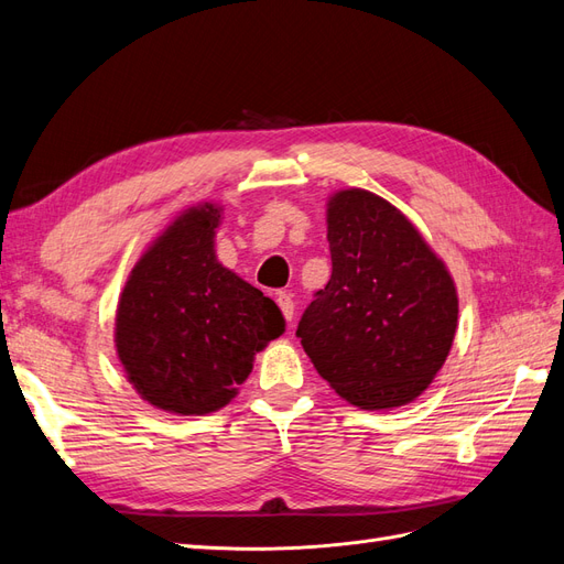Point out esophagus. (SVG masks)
Masks as SVG:
<instances>
[{
    "mask_svg": "<svg viewBox=\"0 0 564 564\" xmlns=\"http://www.w3.org/2000/svg\"><path fill=\"white\" fill-rule=\"evenodd\" d=\"M278 305H280V311H282V315H284V319L292 322V319H294V299H292V294H289V292H280V294H278Z\"/></svg>",
    "mask_w": 564,
    "mask_h": 564,
    "instance_id": "esophagus-1",
    "label": "esophagus"
}]
</instances>
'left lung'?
<instances>
[{
  "label": "left lung",
  "mask_w": 564,
  "mask_h": 564,
  "mask_svg": "<svg viewBox=\"0 0 564 564\" xmlns=\"http://www.w3.org/2000/svg\"><path fill=\"white\" fill-rule=\"evenodd\" d=\"M327 224L332 278L301 315V346L350 404L412 402L452 348L449 272L392 204L367 191L334 195Z\"/></svg>",
  "instance_id": "obj_1"
}]
</instances>
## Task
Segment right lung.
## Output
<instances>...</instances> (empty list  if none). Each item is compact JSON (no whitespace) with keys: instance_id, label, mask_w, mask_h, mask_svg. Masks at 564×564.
Segmentation results:
<instances>
[{"instance_id":"1","label":"right lung","mask_w":564,"mask_h":564,"mask_svg":"<svg viewBox=\"0 0 564 564\" xmlns=\"http://www.w3.org/2000/svg\"><path fill=\"white\" fill-rule=\"evenodd\" d=\"M212 204L185 212L131 270L117 308V352L141 395L164 412L226 406L253 355L284 334L278 303L220 265Z\"/></svg>"}]
</instances>
